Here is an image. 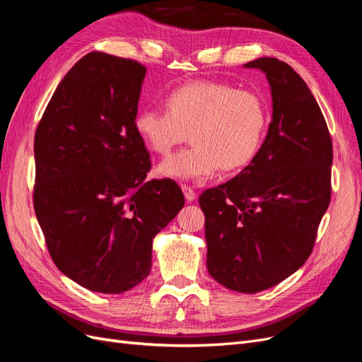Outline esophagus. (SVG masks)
I'll use <instances>...</instances> for the list:
<instances>
[{
  "instance_id": "1",
  "label": "esophagus",
  "mask_w": 362,
  "mask_h": 362,
  "mask_svg": "<svg viewBox=\"0 0 362 362\" xmlns=\"http://www.w3.org/2000/svg\"><path fill=\"white\" fill-rule=\"evenodd\" d=\"M181 189H182V193H184V196H185V199H187L189 202H192V201L196 199V192L190 187V185L182 184Z\"/></svg>"
}]
</instances>
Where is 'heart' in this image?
<instances>
[{"label":"heart","instance_id":"obj_1","mask_svg":"<svg viewBox=\"0 0 362 362\" xmlns=\"http://www.w3.org/2000/svg\"><path fill=\"white\" fill-rule=\"evenodd\" d=\"M166 108H144L134 128L146 146L161 156L185 140L184 149L157 168L161 178L194 180L210 177L218 168L238 170L255 158L267 127V107L252 90L194 81L177 87L166 96Z\"/></svg>","mask_w":362,"mask_h":362}]
</instances>
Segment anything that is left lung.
Masks as SVG:
<instances>
[{
    "instance_id": "8db88e82",
    "label": "left lung",
    "mask_w": 362,
    "mask_h": 362,
    "mask_svg": "<svg viewBox=\"0 0 362 362\" xmlns=\"http://www.w3.org/2000/svg\"><path fill=\"white\" fill-rule=\"evenodd\" d=\"M272 122L255 158L235 178L199 196L206 269L223 287L258 293L300 269L331 202L332 140L308 86L290 64L261 57Z\"/></svg>"
}]
</instances>
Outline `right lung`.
I'll list each match as a JSON object with an SVG mask.
<instances>
[{
	"label": "right lung",
	"instance_id": "add662e5",
	"mask_svg": "<svg viewBox=\"0 0 362 362\" xmlns=\"http://www.w3.org/2000/svg\"><path fill=\"white\" fill-rule=\"evenodd\" d=\"M146 68L89 52L64 75L35 134L33 204L54 264L81 287L119 294L151 272L152 240L184 206L180 185L146 180L134 128Z\"/></svg>",
	"mask_w": 362,
	"mask_h": 362
}]
</instances>
